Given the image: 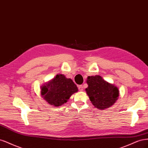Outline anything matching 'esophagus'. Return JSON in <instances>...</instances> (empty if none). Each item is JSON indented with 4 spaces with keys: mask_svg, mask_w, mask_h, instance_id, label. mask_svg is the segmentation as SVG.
<instances>
[{
    "mask_svg": "<svg viewBox=\"0 0 148 148\" xmlns=\"http://www.w3.org/2000/svg\"><path fill=\"white\" fill-rule=\"evenodd\" d=\"M78 88H79V91H82V90H84V87H83V86H82V85H79V86H78Z\"/></svg>",
    "mask_w": 148,
    "mask_h": 148,
    "instance_id": "esophagus-1",
    "label": "esophagus"
}]
</instances>
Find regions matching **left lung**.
Wrapping results in <instances>:
<instances>
[{
  "instance_id": "8db88e82",
  "label": "left lung",
  "mask_w": 148,
  "mask_h": 148,
  "mask_svg": "<svg viewBox=\"0 0 148 148\" xmlns=\"http://www.w3.org/2000/svg\"><path fill=\"white\" fill-rule=\"evenodd\" d=\"M86 82L88 87L85 91L93 105L100 110L110 108L119 97L118 88L108 82L100 75L88 76Z\"/></svg>"
}]
</instances>
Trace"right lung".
<instances>
[{
    "instance_id": "right-lung-1",
    "label": "right lung",
    "mask_w": 148,
    "mask_h": 148,
    "mask_svg": "<svg viewBox=\"0 0 148 148\" xmlns=\"http://www.w3.org/2000/svg\"><path fill=\"white\" fill-rule=\"evenodd\" d=\"M77 92L78 88L73 80L59 74L41 86L40 95L48 104L58 107L67 102L71 95Z\"/></svg>"
}]
</instances>
